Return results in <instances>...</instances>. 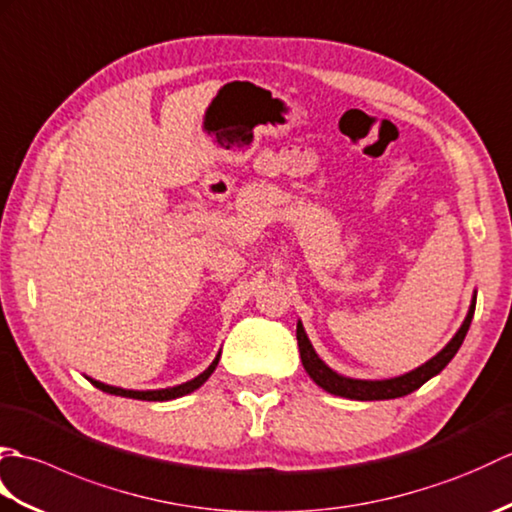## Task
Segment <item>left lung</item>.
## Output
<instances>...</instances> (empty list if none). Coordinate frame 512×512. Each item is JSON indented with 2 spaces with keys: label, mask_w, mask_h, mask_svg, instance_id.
<instances>
[{
  "label": "left lung",
  "mask_w": 512,
  "mask_h": 512,
  "mask_svg": "<svg viewBox=\"0 0 512 512\" xmlns=\"http://www.w3.org/2000/svg\"><path fill=\"white\" fill-rule=\"evenodd\" d=\"M473 312H475V297L471 301V308H469V314H466L462 328L449 341V345L444 347L442 352L433 356L431 361L420 365L418 369H413V372H409L405 376L389 378V380H356V378H345L341 374L332 372V369L317 356V352H314V347L310 345L306 332H303V325L299 321L297 323V341H299L301 363H303V367H306V372L314 380V383H317L321 389L330 391V394H334V396H343L350 400H389V398L407 396V394H411V391H416L418 387L427 383L429 378L440 374L442 369L449 365L451 358L458 354L464 336H466V332H469Z\"/></svg>",
  "instance_id": "obj_1"
}]
</instances>
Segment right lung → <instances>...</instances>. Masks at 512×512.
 I'll return each mask as SVG.
<instances>
[{"label":"right lung","instance_id":"1","mask_svg":"<svg viewBox=\"0 0 512 512\" xmlns=\"http://www.w3.org/2000/svg\"><path fill=\"white\" fill-rule=\"evenodd\" d=\"M217 361H220V354H217L215 361L204 369L200 376H195L189 383H182L178 387H171V389H156V391H134V389H121V387H112V385H105L99 383V380H92L94 387H99L101 391H107V394H114V396H125V398H136V400H173V398H180V396H187L191 394L193 389H198L200 385L206 383V378L213 374V369L217 367Z\"/></svg>","mask_w":512,"mask_h":512}]
</instances>
